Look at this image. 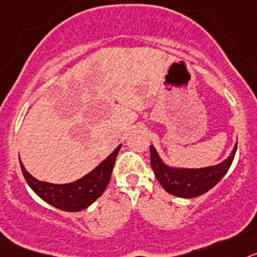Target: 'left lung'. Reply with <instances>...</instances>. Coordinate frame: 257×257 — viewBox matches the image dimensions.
Wrapping results in <instances>:
<instances>
[{
  "instance_id": "8db88e82",
  "label": "left lung",
  "mask_w": 257,
  "mask_h": 257,
  "mask_svg": "<svg viewBox=\"0 0 257 257\" xmlns=\"http://www.w3.org/2000/svg\"><path fill=\"white\" fill-rule=\"evenodd\" d=\"M236 151L234 145L230 155L216 166L203 168H184L167 164L160 158L154 145H150V162L156 180L164 187L167 193L178 198H196L209 191L221 181L233 163Z\"/></svg>"
}]
</instances>
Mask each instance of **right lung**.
Masks as SVG:
<instances>
[{
	"mask_svg": "<svg viewBox=\"0 0 257 257\" xmlns=\"http://www.w3.org/2000/svg\"><path fill=\"white\" fill-rule=\"evenodd\" d=\"M120 147L121 145L116 147L106 159L102 160L85 176L68 184H51V182L40 181L27 171L22 160L19 162L27 184L30 185L31 189L44 202L62 211L79 212L88 208L106 190Z\"/></svg>",
	"mask_w": 257,
	"mask_h": 257,
	"instance_id": "1",
	"label": "right lung"
}]
</instances>
